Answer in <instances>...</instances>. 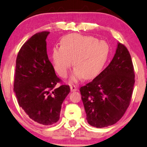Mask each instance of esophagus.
<instances>
[{
    "instance_id": "1",
    "label": "esophagus",
    "mask_w": 147,
    "mask_h": 147,
    "mask_svg": "<svg viewBox=\"0 0 147 147\" xmlns=\"http://www.w3.org/2000/svg\"><path fill=\"white\" fill-rule=\"evenodd\" d=\"M70 89H71V92H75V91L78 90L77 87H76V86H70Z\"/></svg>"
}]
</instances>
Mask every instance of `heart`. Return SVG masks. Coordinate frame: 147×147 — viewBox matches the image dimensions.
Returning a JSON list of instances; mask_svg holds the SVG:
<instances>
[{
    "instance_id": "heart-1",
    "label": "heart",
    "mask_w": 147,
    "mask_h": 147,
    "mask_svg": "<svg viewBox=\"0 0 147 147\" xmlns=\"http://www.w3.org/2000/svg\"><path fill=\"white\" fill-rule=\"evenodd\" d=\"M109 46L105 41L98 40L92 36L71 34L61 40V47H54L52 60L56 71L66 77L73 65L71 80H78L83 76L86 80L98 75L104 67L109 55Z\"/></svg>"
}]
</instances>
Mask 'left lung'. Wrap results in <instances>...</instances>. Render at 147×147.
<instances>
[{"label":"left lung","instance_id":"8db88e82","mask_svg":"<svg viewBox=\"0 0 147 147\" xmlns=\"http://www.w3.org/2000/svg\"><path fill=\"white\" fill-rule=\"evenodd\" d=\"M134 77L130 54L118 42L109 65L80 88L89 124L100 128L115 124L122 117L130 102Z\"/></svg>","mask_w":147,"mask_h":147}]
</instances>
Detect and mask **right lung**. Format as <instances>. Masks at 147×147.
<instances>
[{
  "mask_svg": "<svg viewBox=\"0 0 147 147\" xmlns=\"http://www.w3.org/2000/svg\"><path fill=\"white\" fill-rule=\"evenodd\" d=\"M49 32L34 34L19 51L14 92L18 102L30 119L45 125L57 122L61 105L70 92L68 85L55 88L57 77L47 51Z\"/></svg>",
  "mask_w": 147,
  "mask_h": 147,
  "instance_id": "obj_1",
  "label": "right lung"
}]
</instances>
